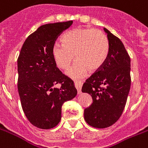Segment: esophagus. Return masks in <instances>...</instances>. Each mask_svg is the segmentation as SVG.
<instances>
[{"label": "esophagus", "instance_id": "obj_1", "mask_svg": "<svg viewBox=\"0 0 148 148\" xmlns=\"http://www.w3.org/2000/svg\"><path fill=\"white\" fill-rule=\"evenodd\" d=\"M74 85H75V87L77 90V93L80 94L81 93V87H82L83 83L81 81H74Z\"/></svg>", "mask_w": 148, "mask_h": 148}]
</instances>
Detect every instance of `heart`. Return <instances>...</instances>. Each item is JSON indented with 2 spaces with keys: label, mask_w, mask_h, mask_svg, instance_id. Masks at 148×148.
Wrapping results in <instances>:
<instances>
[{
  "label": "heart",
  "mask_w": 148,
  "mask_h": 148,
  "mask_svg": "<svg viewBox=\"0 0 148 148\" xmlns=\"http://www.w3.org/2000/svg\"><path fill=\"white\" fill-rule=\"evenodd\" d=\"M62 45L52 46L51 55L58 68L67 70L76 58L78 59L68 71L75 79L83 77L89 69L96 71L105 64L109 54V41L103 31L93 28L73 29L62 37Z\"/></svg>",
  "instance_id": "heart-1"
}]
</instances>
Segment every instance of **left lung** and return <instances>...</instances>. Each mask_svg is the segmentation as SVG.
<instances>
[{"mask_svg":"<svg viewBox=\"0 0 148 148\" xmlns=\"http://www.w3.org/2000/svg\"><path fill=\"white\" fill-rule=\"evenodd\" d=\"M109 41V54L103 67L86 80L83 93L93 103L84 109V119L93 128H105L122 116L131 87V59L123 43L104 28Z\"/></svg>","mask_w":148,"mask_h":148,"instance_id":"8db88e82","label":"left lung"}]
</instances>
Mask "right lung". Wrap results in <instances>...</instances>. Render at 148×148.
<instances>
[{
    "mask_svg": "<svg viewBox=\"0 0 148 148\" xmlns=\"http://www.w3.org/2000/svg\"><path fill=\"white\" fill-rule=\"evenodd\" d=\"M73 21L42 25L27 37L17 58V87L22 109L31 124L50 129L59 123L62 106L76 97L74 82L56 67L51 55L58 37ZM56 84L61 85L56 88Z\"/></svg>",
    "mask_w": 148,
    "mask_h": 148,
    "instance_id": "obj_1",
    "label": "right lung"
}]
</instances>
